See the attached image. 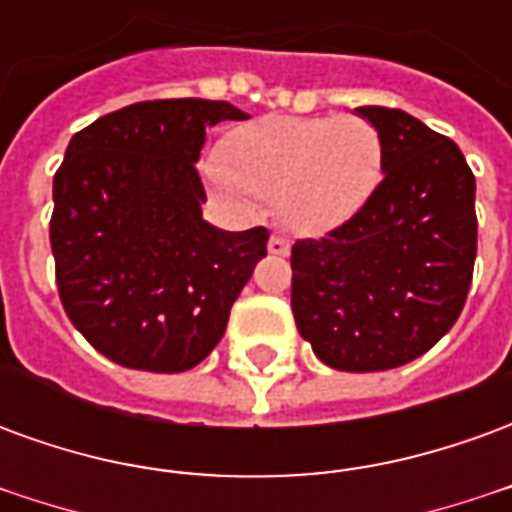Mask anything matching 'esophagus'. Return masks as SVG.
<instances>
[{
  "label": "esophagus",
  "mask_w": 512,
  "mask_h": 512,
  "mask_svg": "<svg viewBox=\"0 0 512 512\" xmlns=\"http://www.w3.org/2000/svg\"><path fill=\"white\" fill-rule=\"evenodd\" d=\"M268 252H271V255L285 257L290 252V241L285 238V235H271V241H268Z\"/></svg>",
  "instance_id": "obj_1"
}]
</instances>
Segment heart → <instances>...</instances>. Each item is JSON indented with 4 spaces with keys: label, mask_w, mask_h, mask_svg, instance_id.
Masks as SVG:
<instances>
[{
    "label": "heart",
    "mask_w": 512,
    "mask_h": 512,
    "mask_svg": "<svg viewBox=\"0 0 512 512\" xmlns=\"http://www.w3.org/2000/svg\"><path fill=\"white\" fill-rule=\"evenodd\" d=\"M384 175L381 136L362 117H263L224 139L222 186L277 200L279 216L304 235L351 222Z\"/></svg>",
    "instance_id": "obj_1"
}]
</instances>
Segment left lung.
Here are the masks:
<instances>
[{
	"label": "left lung",
	"mask_w": 512,
	"mask_h": 512,
	"mask_svg": "<svg viewBox=\"0 0 512 512\" xmlns=\"http://www.w3.org/2000/svg\"><path fill=\"white\" fill-rule=\"evenodd\" d=\"M384 145V180L351 222L296 241L293 318L334 370L417 359L458 321L477 255L474 175L458 145L417 117L359 106Z\"/></svg>",
	"instance_id": "1"
}]
</instances>
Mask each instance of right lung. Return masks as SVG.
<instances>
[{"label":"right lung","mask_w":512,"mask_h":512,"mask_svg":"<svg viewBox=\"0 0 512 512\" xmlns=\"http://www.w3.org/2000/svg\"><path fill=\"white\" fill-rule=\"evenodd\" d=\"M246 117L227 101L175 98L131 104L73 134L54 175L51 252L62 307L106 359L183 373L222 340L268 230L205 222L194 164L205 128Z\"/></svg>","instance_id":"obj_1"}]
</instances>
